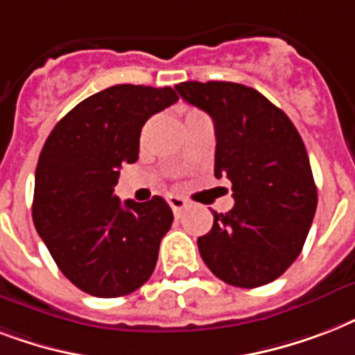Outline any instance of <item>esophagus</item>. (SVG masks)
I'll return each mask as SVG.
<instances>
[{"label": "esophagus", "instance_id": "1", "mask_svg": "<svg viewBox=\"0 0 355 355\" xmlns=\"http://www.w3.org/2000/svg\"><path fill=\"white\" fill-rule=\"evenodd\" d=\"M167 202H169V206H171V210L175 214H180L186 208V205H188V200L180 197V195H167Z\"/></svg>", "mask_w": 355, "mask_h": 355}]
</instances>
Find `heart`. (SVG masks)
<instances>
[{"mask_svg":"<svg viewBox=\"0 0 355 355\" xmlns=\"http://www.w3.org/2000/svg\"><path fill=\"white\" fill-rule=\"evenodd\" d=\"M191 116H200V112H195V110H189L186 118H191Z\"/></svg>","mask_w":355,"mask_h":355,"instance_id":"obj_1","label":"heart"}]
</instances>
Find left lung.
Here are the masks:
<instances>
[{
	"instance_id": "8db88e82",
	"label": "left lung",
	"mask_w": 355,
	"mask_h": 355,
	"mask_svg": "<svg viewBox=\"0 0 355 355\" xmlns=\"http://www.w3.org/2000/svg\"><path fill=\"white\" fill-rule=\"evenodd\" d=\"M175 88L214 119L216 177H227L234 191L232 210L214 211V227L197 239L200 258L230 286H265L298 258L317 210L302 138L254 88L225 80Z\"/></svg>"
}]
</instances>
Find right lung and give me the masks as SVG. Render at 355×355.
<instances>
[{
    "label": "right lung",
    "instance_id": "add662e5",
    "mask_svg": "<svg viewBox=\"0 0 355 355\" xmlns=\"http://www.w3.org/2000/svg\"><path fill=\"white\" fill-rule=\"evenodd\" d=\"M178 101L173 88L116 85L69 110L47 136L35 175L33 221L47 250L80 291L128 295L149 280L173 211L114 195L119 167L138 160L153 114Z\"/></svg>",
    "mask_w": 355,
    "mask_h": 355
}]
</instances>
